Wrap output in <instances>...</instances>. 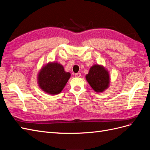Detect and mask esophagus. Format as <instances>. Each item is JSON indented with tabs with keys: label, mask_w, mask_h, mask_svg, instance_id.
<instances>
[{
	"label": "esophagus",
	"mask_w": 150,
	"mask_h": 150,
	"mask_svg": "<svg viewBox=\"0 0 150 150\" xmlns=\"http://www.w3.org/2000/svg\"><path fill=\"white\" fill-rule=\"evenodd\" d=\"M81 76V73H76V74H75V76L77 77V78H79V77H80Z\"/></svg>",
	"instance_id": "34e87169"
}]
</instances>
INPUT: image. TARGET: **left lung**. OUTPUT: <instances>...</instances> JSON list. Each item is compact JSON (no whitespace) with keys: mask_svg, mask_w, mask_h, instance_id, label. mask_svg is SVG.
Wrapping results in <instances>:
<instances>
[{"mask_svg":"<svg viewBox=\"0 0 150 150\" xmlns=\"http://www.w3.org/2000/svg\"><path fill=\"white\" fill-rule=\"evenodd\" d=\"M86 79L96 93H101L108 88L110 83V74L101 65L94 64L90 68Z\"/></svg>","mask_w":150,"mask_h":150,"instance_id":"8db88e82","label":"left lung"}]
</instances>
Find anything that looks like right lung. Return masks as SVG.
Here are the masks:
<instances>
[{"instance_id":"add662e5","label":"right lung","mask_w":150,"mask_h":150,"mask_svg":"<svg viewBox=\"0 0 150 150\" xmlns=\"http://www.w3.org/2000/svg\"><path fill=\"white\" fill-rule=\"evenodd\" d=\"M71 77L69 72L56 62H49L42 67L38 75L39 88L50 94H57L64 89Z\"/></svg>"}]
</instances>
